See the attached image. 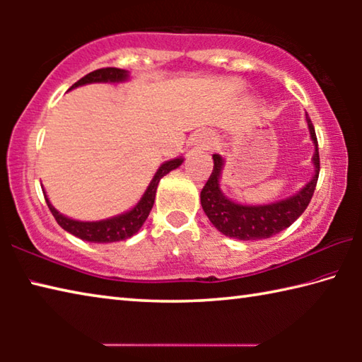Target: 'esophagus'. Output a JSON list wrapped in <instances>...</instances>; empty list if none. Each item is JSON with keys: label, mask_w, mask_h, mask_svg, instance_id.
I'll return each instance as SVG.
<instances>
[{"label": "esophagus", "mask_w": 362, "mask_h": 362, "mask_svg": "<svg viewBox=\"0 0 362 362\" xmlns=\"http://www.w3.org/2000/svg\"><path fill=\"white\" fill-rule=\"evenodd\" d=\"M214 144H216V139H214L211 132H199L194 140V145L201 150H209Z\"/></svg>", "instance_id": "esophagus-1"}]
</instances>
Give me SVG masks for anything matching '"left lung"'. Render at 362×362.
I'll return each instance as SVG.
<instances>
[{
  "mask_svg": "<svg viewBox=\"0 0 362 362\" xmlns=\"http://www.w3.org/2000/svg\"><path fill=\"white\" fill-rule=\"evenodd\" d=\"M306 121H308L310 136L315 142V175L306 183L305 188L300 189L292 198L265 206H243L233 203L228 198H225L218 187L223 159L218 155L212 156L214 169L206 185L201 189V206H203L206 216L209 217L211 223L220 233L241 241L267 240L291 226L305 212L306 206L313 198L317 177H320V150H317L315 126L310 118H306Z\"/></svg>",
  "mask_w": 362,
  "mask_h": 362,
  "instance_id": "left-lung-1",
  "label": "left lung"
}]
</instances>
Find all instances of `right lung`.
<instances>
[{
    "mask_svg": "<svg viewBox=\"0 0 362 362\" xmlns=\"http://www.w3.org/2000/svg\"><path fill=\"white\" fill-rule=\"evenodd\" d=\"M126 78H127L126 70L115 69V66H107V69H99L88 73V75L83 76L79 81L73 84L71 88H78V86H83L88 83H108V81L118 83V81H124ZM182 161H183L182 158H177V159H173V161L164 163L163 166L158 169L155 177H153V180L150 182V185L146 188L142 199L139 201L137 206L134 207L132 211L121 214V216H116L112 218L100 220V222H78V220H71L69 217L62 216V214H59L56 209H54L45 193L46 203H47L49 211L52 212L54 218L57 220V223L62 226L65 231H69L71 235L79 238V240L89 241V243H115V241L127 240V238L136 235V233L140 230V226L144 225L146 217H148L153 203H155L156 188H158L159 180H161L166 174H169L173 169L179 168Z\"/></svg>",
    "mask_w": 362,
    "mask_h": 362,
    "instance_id": "1",
    "label": "right lung"
}]
</instances>
